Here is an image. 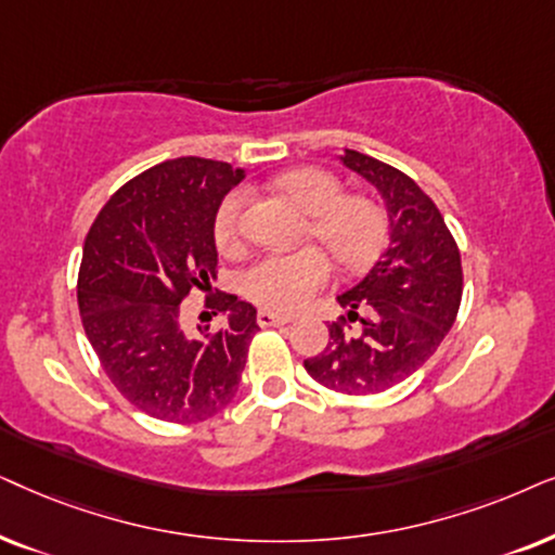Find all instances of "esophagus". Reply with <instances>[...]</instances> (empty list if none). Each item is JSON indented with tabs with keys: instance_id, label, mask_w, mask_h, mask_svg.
Listing matches in <instances>:
<instances>
[{
	"instance_id": "obj_1",
	"label": "esophagus",
	"mask_w": 555,
	"mask_h": 555,
	"mask_svg": "<svg viewBox=\"0 0 555 555\" xmlns=\"http://www.w3.org/2000/svg\"><path fill=\"white\" fill-rule=\"evenodd\" d=\"M256 322L261 324V327H282V324L294 322V317H289V314H273V312H258L256 314Z\"/></svg>"
}]
</instances>
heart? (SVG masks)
I'll return each mask as SVG.
<instances>
[{"mask_svg":"<svg viewBox=\"0 0 555 555\" xmlns=\"http://www.w3.org/2000/svg\"><path fill=\"white\" fill-rule=\"evenodd\" d=\"M286 195L309 212V233L332 250L339 266L360 271L371 266L388 243V212L373 197L345 195V184L327 169H292L276 180ZM246 190H233L220 201L212 220L216 243L223 250H238L243 243ZM332 276V261L320 246L289 254H269L243 273V294L269 312H299L324 289Z\"/></svg>","mask_w":555,"mask_h":555,"instance_id":"heart-1","label":"heart"}]
</instances>
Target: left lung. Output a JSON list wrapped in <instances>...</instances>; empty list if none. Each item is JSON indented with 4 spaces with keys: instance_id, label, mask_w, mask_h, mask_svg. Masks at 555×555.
Wrapping results in <instances>:
<instances>
[{
    "instance_id": "8db88e82",
    "label": "left lung",
    "mask_w": 555,
    "mask_h": 555,
    "mask_svg": "<svg viewBox=\"0 0 555 555\" xmlns=\"http://www.w3.org/2000/svg\"><path fill=\"white\" fill-rule=\"evenodd\" d=\"M339 159L380 192L390 243L363 282L339 294L347 314L327 324V347L305 367L335 393L375 396L411 378L452 330L462 258L439 208L409 175L354 150Z\"/></svg>"
}]
</instances>
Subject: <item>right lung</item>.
<instances>
[{
    "label": "right lung",
    "instance_id": "1",
    "mask_svg": "<svg viewBox=\"0 0 555 555\" xmlns=\"http://www.w3.org/2000/svg\"><path fill=\"white\" fill-rule=\"evenodd\" d=\"M243 180L228 162L177 157L118 188L86 235L78 309L103 371L134 409L169 424H195L233 401L246 367L256 309L216 292L212 220ZM209 294L210 313L229 322L195 333L179 305L190 291Z\"/></svg>",
    "mask_w": 555,
    "mask_h": 555
}]
</instances>
